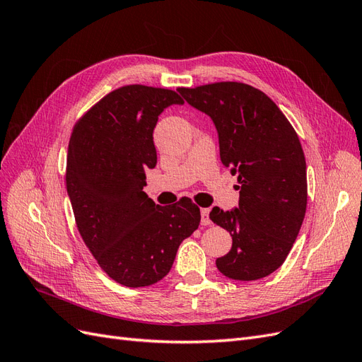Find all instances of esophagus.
Segmentation results:
<instances>
[{
	"mask_svg": "<svg viewBox=\"0 0 362 362\" xmlns=\"http://www.w3.org/2000/svg\"><path fill=\"white\" fill-rule=\"evenodd\" d=\"M208 214H210V210H208V208H202V210H201V223H202L204 226L211 223L210 216H208Z\"/></svg>",
	"mask_w": 362,
	"mask_h": 362,
	"instance_id": "34e87169",
	"label": "esophagus"
}]
</instances>
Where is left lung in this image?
<instances>
[{
  "label": "left lung",
  "instance_id": "left-lung-1",
  "mask_svg": "<svg viewBox=\"0 0 362 362\" xmlns=\"http://www.w3.org/2000/svg\"><path fill=\"white\" fill-rule=\"evenodd\" d=\"M178 92L210 116L225 168L237 175L238 206H214L210 218L233 237L216 259L235 281L269 276L286 261L306 211V163L300 141L278 105L255 87L214 83Z\"/></svg>",
  "mask_w": 362,
  "mask_h": 362
}]
</instances>
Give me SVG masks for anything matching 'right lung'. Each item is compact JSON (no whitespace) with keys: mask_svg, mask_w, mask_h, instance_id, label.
I'll return each instance as SVG.
<instances>
[{"mask_svg":"<svg viewBox=\"0 0 362 362\" xmlns=\"http://www.w3.org/2000/svg\"><path fill=\"white\" fill-rule=\"evenodd\" d=\"M178 93L125 86L104 96L75 125L66 189L76 226L98 264L125 287H148L168 275L182 240L201 222L189 198L161 206L148 198L154 169V128Z\"/></svg>","mask_w":362,"mask_h":362,"instance_id":"add662e5","label":"right lung"}]
</instances>
